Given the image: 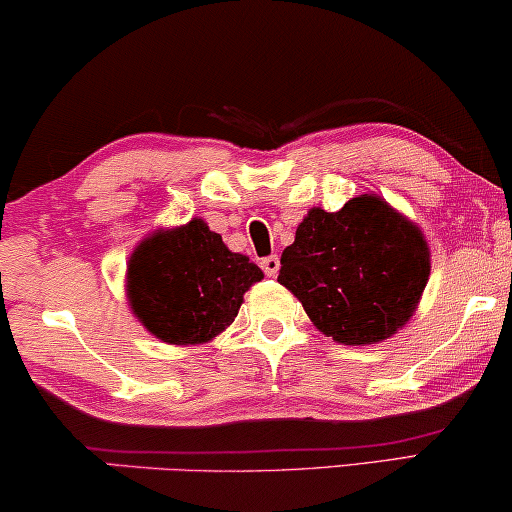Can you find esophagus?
<instances>
[{
    "label": "esophagus",
    "instance_id": "34e87169",
    "mask_svg": "<svg viewBox=\"0 0 512 512\" xmlns=\"http://www.w3.org/2000/svg\"><path fill=\"white\" fill-rule=\"evenodd\" d=\"M261 268L268 277H275L279 272V258L277 256H265L261 258Z\"/></svg>",
    "mask_w": 512,
    "mask_h": 512
}]
</instances>
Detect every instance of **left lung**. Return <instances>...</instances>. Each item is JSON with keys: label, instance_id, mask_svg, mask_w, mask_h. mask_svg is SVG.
I'll return each instance as SVG.
<instances>
[{"label": "left lung", "instance_id": "1", "mask_svg": "<svg viewBox=\"0 0 512 512\" xmlns=\"http://www.w3.org/2000/svg\"><path fill=\"white\" fill-rule=\"evenodd\" d=\"M429 270L419 228L384 200L361 195L340 212L310 209L284 249L277 282L328 338L373 345L412 317Z\"/></svg>", "mask_w": 512, "mask_h": 512}]
</instances>
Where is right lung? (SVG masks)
Segmentation results:
<instances>
[{
	"label": "right lung",
	"mask_w": 512,
	"mask_h": 512,
	"mask_svg": "<svg viewBox=\"0 0 512 512\" xmlns=\"http://www.w3.org/2000/svg\"><path fill=\"white\" fill-rule=\"evenodd\" d=\"M263 272L233 254L202 219L151 235L128 265V296L139 321L170 345H198L230 326L244 291Z\"/></svg>",
	"instance_id": "1"
}]
</instances>
